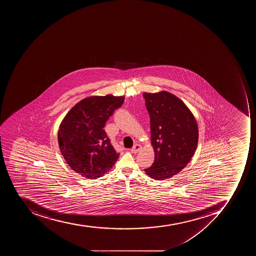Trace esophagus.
Wrapping results in <instances>:
<instances>
[{"mask_svg": "<svg viewBox=\"0 0 256 256\" xmlns=\"http://www.w3.org/2000/svg\"><path fill=\"white\" fill-rule=\"evenodd\" d=\"M141 149V146L139 145V144H135V145L134 146L133 148L131 149V152L134 154H137Z\"/></svg>", "mask_w": 256, "mask_h": 256, "instance_id": "obj_1", "label": "esophagus"}]
</instances>
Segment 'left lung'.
Returning a JSON list of instances; mask_svg holds the SVG:
<instances>
[{
    "label": "left lung",
    "mask_w": 256,
    "mask_h": 256,
    "mask_svg": "<svg viewBox=\"0 0 256 256\" xmlns=\"http://www.w3.org/2000/svg\"><path fill=\"white\" fill-rule=\"evenodd\" d=\"M150 118L153 165L145 169L154 180H163L181 172L193 156L198 140L197 122L180 98L172 94H142Z\"/></svg>",
    "instance_id": "1"
}]
</instances>
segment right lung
Listing matches in <instances>:
<instances>
[{"mask_svg": "<svg viewBox=\"0 0 256 256\" xmlns=\"http://www.w3.org/2000/svg\"><path fill=\"white\" fill-rule=\"evenodd\" d=\"M124 100L111 94L87 98L76 103L63 119L58 134L59 147L76 173L95 180L117 162L119 153L103 128Z\"/></svg>", "mask_w": 256, "mask_h": 256, "instance_id": "obj_1", "label": "right lung"}]
</instances>
